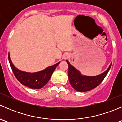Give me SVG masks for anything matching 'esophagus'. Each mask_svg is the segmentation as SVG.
<instances>
[{
  "label": "esophagus",
  "mask_w": 122,
  "mask_h": 122,
  "mask_svg": "<svg viewBox=\"0 0 122 122\" xmlns=\"http://www.w3.org/2000/svg\"><path fill=\"white\" fill-rule=\"evenodd\" d=\"M69 57H70V55H69L68 54H65L64 56V59H65V60H66V59L68 58Z\"/></svg>",
  "instance_id": "34e87169"
}]
</instances>
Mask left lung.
I'll return each mask as SVG.
<instances>
[{"label": "left lung", "mask_w": 122, "mask_h": 122, "mask_svg": "<svg viewBox=\"0 0 122 122\" xmlns=\"http://www.w3.org/2000/svg\"><path fill=\"white\" fill-rule=\"evenodd\" d=\"M68 78L70 84L77 92H86L96 88L104 80L111 67L112 63L103 73L96 76H87L81 74V72L71 64L68 60Z\"/></svg>", "instance_id": "obj_1"}]
</instances>
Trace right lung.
<instances>
[{"label":"right lung","mask_w":122,"mask_h":122,"mask_svg":"<svg viewBox=\"0 0 122 122\" xmlns=\"http://www.w3.org/2000/svg\"><path fill=\"white\" fill-rule=\"evenodd\" d=\"M8 59L11 68L15 76L22 84L33 89H40L48 82L58 65L60 62L53 66L36 72H28L18 69L12 63L9 54Z\"/></svg>","instance_id":"1"}]
</instances>
